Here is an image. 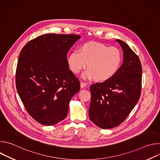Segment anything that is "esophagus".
<instances>
[{
  "mask_svg": "<svg viewBox=\"0 0 160 160\" xmlns=\"http://www.w3.org/2000/svg\"><path fill=\"white\" fill-rule=\"evenodd\" d=\"M87 83H85V82H81L80 83V87L81 88H83L85 87H87Z\"/></svg>",
  "mask_w": 160,
  "mask_h": 160,
  "instance_id": "esophagus-1",
  "label": "esophagus"
}]
</instances>
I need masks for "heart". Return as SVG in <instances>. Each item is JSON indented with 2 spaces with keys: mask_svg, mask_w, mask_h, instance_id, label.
<instances>
[{
  "mask_svg": "<svg viewBox=\"0 0 160 160\" xmlns=\"http://www.w3.org/2000/svg\"><path fill=\"white\" fill-rule=\"evenodd\" d=\"M123 55L116 47L95 42L82 44L78 51H73L67 58L68 64L72 72L79 73L85 69L87 78H94L96 82H102L110 80L118 72L121 66Z\"/></svg>",
  "mask_w": 160,
  "mask_h": 160,
  "instance_id": "b5f03b06",
  "label": "heart"
}]
</instances>
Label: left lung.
<instances>
[{
    "instance_id": "left-lung-1",
    "label": "left lung",
    "mask_w": 160,
    "mask_h": 160,
    "mask_svg": "<svg viewBox=\"0 0 160 160\" xmlns=\"http://www.w3.org/2000/svg\"><path fill=\"white\" fill-rule=\"evenodd\" d=\"M117 41L123 51V64L110 80L91 85L90 88V120L104 129L117 127L125 121L141 93V61L126 43Z\"/></svg>"
}]
</instances>
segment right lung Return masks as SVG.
<instances>
[{
    "label": "right lung",
    "mask_w": 160,
    "mask_h": 160,
    "mask_svg": "<svg viewBox=\"0 0 160 160\" xmlns=\"http://www.w3.org/2000/svg\"><path fill=\"white\" fill-rule=\"evenodd\" d=\"M80 38L75 34L49 33L29 41L20 52L16 85L29 115L53 125L64 119L80 83L69 69L67 53Z\"/></svg>",
    "instance_id": "1"
}]
</instances>
